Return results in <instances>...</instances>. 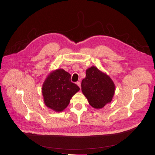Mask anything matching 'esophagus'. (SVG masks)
Returning a JSON list of instances; mask_svg holds the SVG:
<instances>
[{"label": "esophagus", "mask_w": 155, "mask_h": 155, "mask_svg": "<svg viewBox=\"0 0 155 155\" xmlns=\"http://www.w3.org/2000/svg\"><path fill=\"white\" fill-rule=\"evenodd\" d=\"M76 84L79 86V87L80 88H81V82H78L76 83Z\"/></svg>", "instance_id": "obj_1"}]
</instances>
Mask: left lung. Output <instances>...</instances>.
<instances>
[{
    "label": "left lung",
    "mask_w": 155,
    "mask_h": 155,
    "mask_svg": "<svg viewBox=\"0 0 155 155\" xmlns=\"http://www.w3.org/2000/svg\"><path fill=\"white\" fill-rule=\"evenodd\" d=\"M81 87L89 104L95 109H101L110 103L115 92V85L110 78L94 66L87 70Z\"/></svg>",
    "instance_id": "8db88e82"
}]
</instances>
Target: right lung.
I'll use <instances>...</instances> for the list:
<instances>
[{
	"label": "right lung",
	"instance_id": "right-lung-1",
	"mask_svg": "<svg viewBox=\"0 0 155 155\" xmlns=\"http://www.w3.org/2000/svg\"><path fill=\"white\" fill-rule=\"evenodd\" d=\"M79 87L71 82V75L63 69L55 70L48 76L42 86L45 105L53 110L61 112L68 105L71 97Z\"/></svg>",
	"mask_w": 155,
	"mask_h": 155
}]
</instances>
